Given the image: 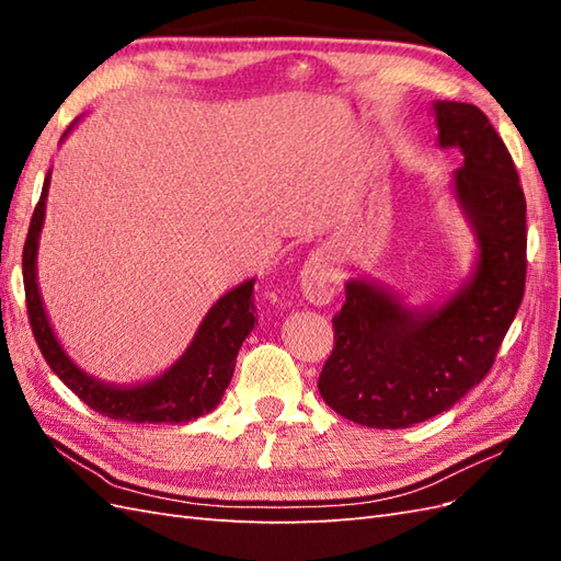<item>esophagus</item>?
<instances>
[{
	"label": "esophagus",
	"instance_id": "obj_1",
	"mask_svg": "<svg viewBox=\"0 0 561 561\" xmlns=\"http://www.w3.org/2000/svg\"><path fill=\"white\" fill-rule=\"evenodd\" d=\"M337 291V272L328 255H311L301 272V294L308 304L328 306Z\"/></svg>",
	"mask_w": 561,
	"mask_h": 561
}]
</instances>
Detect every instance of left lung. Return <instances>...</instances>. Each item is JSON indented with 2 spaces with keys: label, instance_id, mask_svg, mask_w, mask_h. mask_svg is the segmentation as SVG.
<instances>
[{
  "label": "left lung",
  "instance_id": "left-lung-1",
  "mask_svg": "<svg viewBox=\"0 0 561 561\" xmlns=\"http://www.w3.org/2000/svg\"><path fill=\"white\" fill-rule=\"evenodd\" d=\"M432 111L438 147L462 153L450 187L478 255L440 304L410 306L374 279L347 282L318 390L344 420L371 428L432 420L478 386L526 291V195L506 145L478 105L434 101Z\"/></svg>",
  "mask_w": 561,
  "mask_h": 561
}]
</instances>
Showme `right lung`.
<instances>
[{
  "label": "right lung",
  "mask_w": 561,
  "mask_h": 561,
  "mask_svg": "<svg viewBox=\"0 0 561 561\" xmlns=\"http://www.w3.org/2000/svg\"><path fill=\"white\" fill-rule=\"evenodd\" d=\"M77 123L79 121L67 127L62 141ZM47 190H50V171L45 175L41 202L33 211L26 245H23V287H26L28 320L45 362L50 364L59 380L79 400L103 416H111V420L137 424H181L209 414L221 402L224 390L229 388L238 350H241V344L255 325V279L238 284L209 308V313L202 318L195 337L187 344L181 359H175V364L165 368L163 374L133 386L105 383V380L87 374L75 364V359L59 344L50 318L45 313L38 289V245L45 221Z\"/></svg>",
  "instance_id": "obj_1"
}]
</instances>
